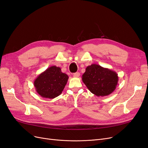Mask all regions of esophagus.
<instances>
[{
    "instance_id": "obj_1",
    "label": "esophagus",
    "mask_w": 148,
    "mask_h": 148,
    "mask_svg": "<svg viewBox=\"0 0 148 148\" xmlns=\"http://www.w3.org/2000/svg\"><path fill=\"white\" fill-rule=\"evenodd\" d=\"M80 74L79 72H77L73 74V76H74V77H79L80 76Z\"/></svg>"
}]
</instances>
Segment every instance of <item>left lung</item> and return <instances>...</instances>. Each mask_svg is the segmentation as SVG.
<instances>
[{"mask_svg":"<svg viewBox=\"0 0 148 148\" xmlns=\"http://www.w3.org/2000/svg\"><path fill=\"white\" fill-rule=\"evenodd\" d=\"M82 81L92 94L104 97L110 95L115 90L118 76L110 69L92 64L86 68L82 75Z\"/></svg>","mask_w":148,"mask_h":148,"instance_id":"left-lung-1","label":"left lung"}]
</instances>
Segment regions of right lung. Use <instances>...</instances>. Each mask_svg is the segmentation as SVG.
Wrapping results in <instances>:
<instances>
[{"label":"right lung","instance_id":"obj_1","mask_svg":"<svg viewBox=\"0 0 148 148\" xmlns=\"http://www.w3.org/2000/svg\"><path fill=\"white\" fill-rule=\"evenodd\" d=\"M69 77L61 69L51 66L39 75L34 81L38 94L42 98L53 99L62 94Z\"/></svg>","mask_w":148,"mask_h":148}]
</instances>
